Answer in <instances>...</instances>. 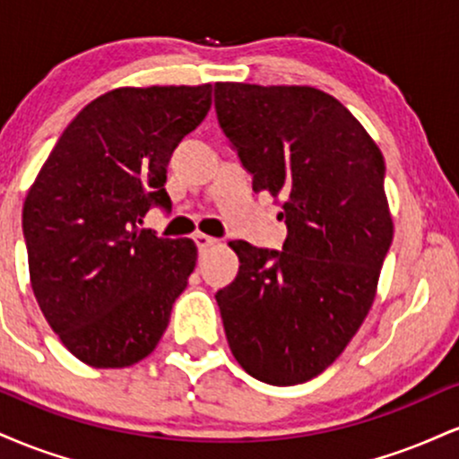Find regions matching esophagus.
Instances as JSON below:
<instances>
[{
	"instance_id": "1",
	"label": "esophagus",
	"mask_w": 459,
	"mask_h": 459,
	"mask_svg": "<svg viewBox=\"0 0 459 459\" xmlns=\"http://www.w3.org/2000/svg\"><path fill=\"white\" fill-rule=\"evenodd\" d=\"M194 241H196V246H198V250H200V252H203V250H209V247L218 244V239H213V237L203 235V233H198L196 237H194Z\"/></svg>"
}]
</instances>
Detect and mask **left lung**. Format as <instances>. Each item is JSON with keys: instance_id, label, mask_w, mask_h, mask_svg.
Instances as JSON below:
<instances>
[{"instance_id": "8db88e82", "label": "left lung", "mask_w": 459, "mask_h": 459, "mask_svg": "<svg viewBox=\"0 0 459 459\" xmlns=\"http://www.w3.org/2000/svg\"><path fill=\"white\" fill-rule=\"evenodd\" d=\"M215 114L255 192L282 196V250L230 241L239 272L215 293L226 339L256 380L319 376L365 321L393 241L384 157L334 97L220 82Z\"/></svg>"}]
</instances>
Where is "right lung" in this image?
<instances>
[{
    "label": "right lung",
    "mask_w": 459,
    "mask_h": 459,
    "mask_svg": "<svg viewBox=\"0 0 459 459\" xmlns=\"http://www.w3.org/2000/svg\"><path fill=\"white\" fill-rule=\"evenodd\" d=\"M212 108V83L118 88L60 135L23 204L30 281L45 319L86 365L123 368L155 350L196 267L192 239L142 229L170 212L168 161Z\"/></svg>",
    "instance_id": "right-lung-1"
}]
</instances>
